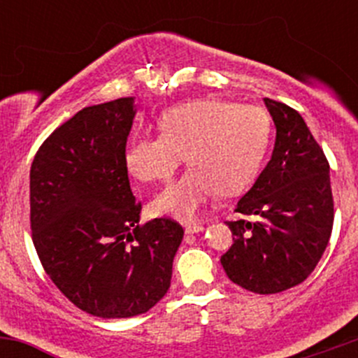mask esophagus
<instances>
[{"mask_svg": "<svg viewBox=\"0 0 358 358\" xmlns=\"http://www.w3.org/2000/svg\"><path fill=\"white\" fill-rule=\"evenodd\" d=\"M204 230V227L201 223H194V222H187L185 223V232L187 234H199Z\"/></svg>", "mask_w": 358, "mask_h": 358, "instance_id": "1", "label": "esophagus"}]
</instances>
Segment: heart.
Here are the masks:
<instances>
[{
	"mask_svg": "<svg viewBox=\"0 0 358 358\" xmlns=\"http://www.w3.org/2000/svg\"><path fill=\"white\" fill-rule=\"evenodd\" d=\"M157 135L133 140L124 154L128 171L145 183H166L187 154L189 171L152 202L157 215L194 218L216 194L246 190L262 169L272 119L256 106L218 99L189 100L166 109Z\"/></svg>",
	"mask_w": 358,
	"mask_h": 358,
	"instance_id": "obj_1",
	"label": "heart"
}]
</instances>
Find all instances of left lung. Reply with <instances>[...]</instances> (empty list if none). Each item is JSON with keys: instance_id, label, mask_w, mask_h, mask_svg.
Instances as JSON below:
<instances>
[{"instance_id": "obj_1", "label": "left lung", "mask_w": 358, "mask_h": 358, "mask_svg": "<svg viewBox=\"0 0 358 358\" xmlns=\"http://www.w3.org/2000/svg\"><path fill=\"white\" fill-rule=\"evenodd\" d=\"M277 128L272 159L227 222L234 244L222 256L237 286L275 294L301 284L322 258L334 222L329 162L301 115L265 99Z\"/></svg>"}]
</instances>
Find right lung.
<instances>
[{"instance_id":"obj_1","label":"right lung","mask_w":358,"mask_h":358,"mask_svg":"<svg viewBox=\"0 0 358 358\" xmlns=\"http://www.w3.org/2000/svg\"><path fill=\"white\" fill-rule=\"evenodd\" d=\"M133 99L85 107L55 129L31 166L32 243L43 268L78 308L126 319L152 308L171 284L183 229L140 225L124 162Z\"/></svg>"}]
</instances>
